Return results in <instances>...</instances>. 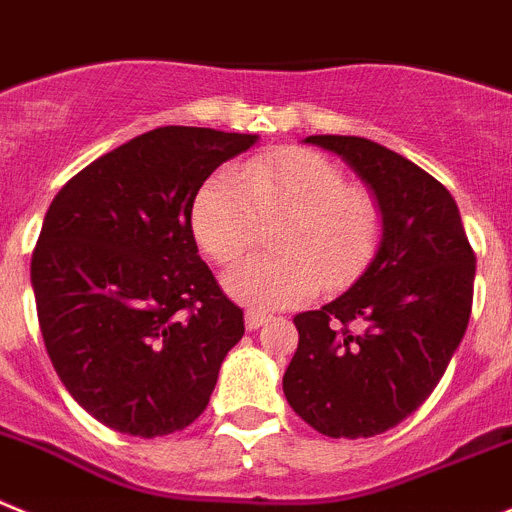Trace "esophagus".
Masks as SVG:
<instances>
[{"mask_svg":"<svg viewBox=\"0 0 512 512\" xmlns=\"http://www.w3.org/2000/svg\"><path fill=\"white\" fill-rule=\"evenodd\" d=\"M267 319H270L267 313L255 311V308H250V311L245 313V326H247V329H250V331H255V329H260V326L265 324Z\"/></svg>","mask_w":512,"mask_h":512,"instance_id":"obj_1","label":"esophagus"}]
</instances>
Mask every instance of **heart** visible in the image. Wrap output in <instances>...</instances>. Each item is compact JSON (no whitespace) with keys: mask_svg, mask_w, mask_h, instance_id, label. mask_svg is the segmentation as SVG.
Segmentation results:
<instances>
[{"mask_svg":"<svg viewBox=\"0 0 512 512\" xmlns=\"http://www.w3.org/2000/svg\"><path fill=\"white\" fill-rule=\"evenodd\" d=\"M275 255L252 257L227 275V290L255 308L308 301L321 285L342 288L372 260L382 211L365 188L316 150L285 147L222 170L201 186L191 227L201 250L219 265L237 262L257 242L262 222H278Z\"/></svg>","mask_w":512,"mask_h":512,"instance_id":"1","label":"heart"}]
</instances>
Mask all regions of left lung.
I'll return each mask as SVG.
<instances>
[{"label": "left lung", "instance_id": "obj_1", "mask_svg": "<svg viewBox=\"0 0 512 512\" xmlns=\"http://www.w3.org/2000/svg\"><path fill=\"white\" fill-rule=\"evenodd\" d=\"M372 188L382 242L362 278L319 311L298 313L283 375L290 408L331 439H370L434 393L472 313L474 250L451 193L365 137L311 135Z\"/></svg>", "mask_w": 512, "mask_h": 512}]
</instances>
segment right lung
<instances>
[{
    "label": "right lung",
    "mask_w": 512,
    "mask_h": 512,
    "mask_svg": "<svg viewBox=\"0 0 512 512\" xmlns=\"http://www.w3.org/2000/svg\"><path fill=\"white\" fill-rule=\"evenodd\" d=\"M255 140L158 127L86 165L45 214L30 265L45 349L73 400L119 434L191 426L245 334L199 257L191 211L206 178Z\"/></svg>",
    "instance_id": "right-lung-1"
}]
</instances>
